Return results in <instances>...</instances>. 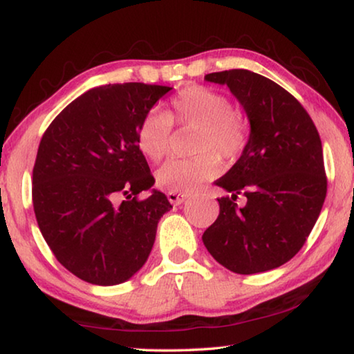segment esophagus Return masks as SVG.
<instances>
[{
    "mask_svg": "<svg viewBox=\"0 0 354 354\" xmlns=\"http://www.w3.org/2000/svg\"><path fill=\"white\" fill-rule=\"evenodd\" d=\"M167 198H169V201L171 203V205L179 206V205H183L185 200H187V195H185V194H178V192H169V194H167Z\"/></svg>",
    "mask_w": 354,
    "mask_h": 354,
    "instance_id": "esophagus-1",
    "label": "esophagus"
}]
</instances>
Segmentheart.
Listing matches in <instances>:
<instances>
[{"instance_id": "1", "label": "heart", "mask_w": 354, "mask_h": 354, "mask_svg": "<svg viewBox=\"0 0 354 354\" xmlns=\"http://www.w3.org/2000/svg\"><path fill=\"white\" fill-rule=\"evenodd\" d=\"M171 123L198 131L195 159H170L156 171L160 189L190 194L220 171V160H236L248 142V131L234 113L230 98L205 86H189L170 101L167 113L151 111L137 129V147L147 159L159 162L170 151Z\"/></svg>"}]
</instances>
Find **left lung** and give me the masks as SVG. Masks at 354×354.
<instances>
[{"instance_id": "obj_1", "label": "left lung", "mask_w": 354, "mask_h": 354, "mask_svg": "<svg viewBox=\"0 0 354 354\" xmlns=\"http://www.w3.org/2000/svg\"><path fill=\"white\" fill-rule=\"evenodd\" d=\"M205 80L230 87L251 131L241 158L215 181L231 196L218 198L220 214L203 242L227 270H273L301 250L325 201L319 131L299 101L266 76L236 68ZM239 194L248 200L242 208Z\"/></svg>"}]
</instances>
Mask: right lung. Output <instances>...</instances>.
Returning <instances> with one entry per match:
<instances>
[{"mask_svg": "<svg viewBox=\"0 0 354 354\" xmlns=\"http://www.w3.org/2000/svg\"><path fill=\"white\" fill-rule=\"evenodd\" d=\"M169 91L143 82L91 88L41 137L32 170L35 218L56 259L86 283L113 286L139 272L171 209L158 190L139 200L154 178L137 147L142 118Z\"/></svg>", "mask_w": 354, "mask_h": 354, "instance_id": "add662e5", "label": "right lung"}]
</instances>
